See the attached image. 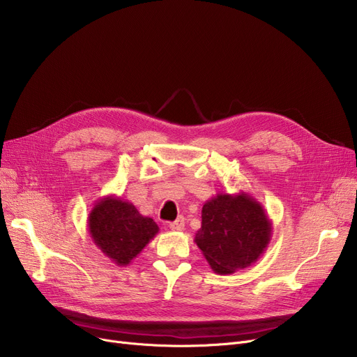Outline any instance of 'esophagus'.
Returning <instances> with one entry per match:
<instances>
[{
	"mask_svg": "<svg viewBox=\"0 0 357 357\" xmlns=\"http://www.w3.org/2000/svg\"><path fill=\"white\" fill-rule=\"evenodd\" d=\"M185 227V218L183 217H179L178 220H175L174 222L169 224V229H171L172 231H182Z\"/></svg>",
	"mask_w": 357,
	"mask_h": 357,
	"instance_id": "1",
	"label": "esophagus"
}]
</instances>
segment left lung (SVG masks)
<instances>
[{
    "label": "left lung",
    "mask_w": 357,
    "mask_h": 357,
    "mask_svg": "<svg viewBox=\"0 0 357 357\" xmlns=\"http://www.w3.org/2000/svg\"><path fill=\"white\" fill-rule=\"evenodd\" d=\"M201 217L194 241L220 275L252 266L271 243L272 221L246 192L217 194L202 205Z\"/></svg>",
    "instance_id": "obj_1"
}]
</instances>
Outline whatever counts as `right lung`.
<instances>
[{
	"label": "right lung",
	"mask_w": 357,
	"mask_h": 357,
	"mask_svg": "<svg viewBox=\"0 0 357 357\" xmlns=\"http://www.w3.org/2000/svg\"><path fill=\"white\" fill-rule=\"evenodd\" d=\"M88 233L111 261L127 266L159 233V227L153 218L142 215L131 202L108 195L91 210Z\"/></svg>",
	"instance_id": "1"
}]
</instances>
